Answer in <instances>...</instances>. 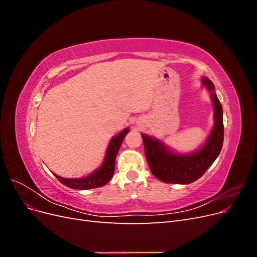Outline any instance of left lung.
<instances>
[{
    "label": "left lung",
    "mask_w": 257,
    "mask_h": 257,
    "mask_svg": "<svg viewBox=\"0 0 257 257\" xmlns=\"http://www.w3.org/2000/svg\"><path fill=\"white\" fill-rule=\"evenodd\" d=\"M201 83L209 91L212 100L214 125L198 150L184 154L177 153L160 139L142 134L151 173L163 182L189 184L196 181L213 164L221 152L224 139L222 105L215 94L212 81L203 77Z\"/></svg>",
    "instance_id": "8db88e82"
}]
</instances>
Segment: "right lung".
I'll return each instance as SVG.
<instances>
[{"mask_svg":"<svg viewBox=\"0 0 257 257\" xmlns=\"http://www.w3.org/2000/svg\"><path fill=\"white\" fill-rule=\"evenodd\" d=\"M130 128L126 127L122 130L118 135L112 137L109 145L107 147L105 159L102 166L94 170V172L90 174L89 176L83 178H63L56 174L53 175L57 177V179L62 184L75 190H90L100 188V186L107 184L113 176L116 154H118L124 137L126 136Z\"/></svg>","mask_w":257,"mask_h":257,"instance_id":"right-lung-1","label":"right lung"}]
</instances>
